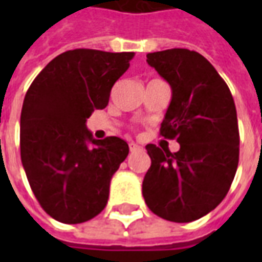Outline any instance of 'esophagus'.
<instances>
[{
	"label": "esophagus",
	"mask_w": 262,
	"mask_h": 262,
	"mask_svg": "<svg viewBox=\"0 0 262 262\" xmlns=\"http://www.w3.org/2000/svg\"><path fill=\"white\" fill-rule=\"evenodd\" d=\"M129 148H130V151H136V150H140L142 147L136 143H129Z\"/></svg>",
	"instance_id": "34e87169"
}]
</instances>
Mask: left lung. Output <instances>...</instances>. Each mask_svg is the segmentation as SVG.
<instances>
[{
  "label": "left lung",
  "mask_w": 262,
  "mask_h": 262,
  "mask_svg": "<svg viewBox=\"0 0 262 262\" xmlns=\"http://www.w3.org/2000/svg\"><path fill=\"white\" fill-rule=\"evenodd\" d=\"M147 63L171 86L160 135L177 139L180 150L146 146L151 165L143 180V196L160 217L188 223L213 210L236 176V105L227 84L198 52H154L147 54Z\"/></svg>",
  "instance_id": "8db88e82"
}]
</instances>
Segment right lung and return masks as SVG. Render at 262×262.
I'll return each mask as SVG.
<instances>
[{
  "label": "right lung",
  "instance_id": "obj_1",
  "mask_svg": "<svg viewBox=\"0 0 262 262\" xmlns=\"http://www.w3.org/2000/svg\"><path fill=\"white\" fill-rule=\"evenodd\" d=\"M133 52L75 49L54 57L26 92L20 160L32 191L53 219L77 225L106 206L112 176L127 157L120 137L97 140L85 122L109 102Z\"/></svg>",
  "mask_w": 262,
  "mask_h": 262
}]
</instances>
